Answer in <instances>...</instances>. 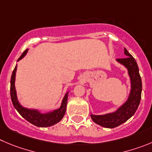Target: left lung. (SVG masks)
I'll return each instance as SVG.
<instances>
[{
	"label": "left lung",
	"mask_w": 152,
	"mask_h": 152,
	"mask_svg": "<svg viewBox=\"0 0 152 152\" xmlns=\"http://www.w3.org/2000/svg\"><path fill=\"white\" fill-rule=\"evenodd\" d=\"M125 58L116 59L127 69L130 80V91L127 100L115 112L105 115H91L94 122L106 128H114L134 115L140 105L142 94V79L134 58L124 48Z\"/></svg>",
	"instance_id": "1"
}]
</instances>
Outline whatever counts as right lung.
Wrapping results in <instances>:
<instances>
[{"label": "right lung", "instance_id": "1", "mask_svg": "<svg viewBox=\"0 0 152 152\" xmlns=\"http://www.w3.org/2000/svg\"><path fill=\"white\" fill-rule=\"evenodd\" d=\"M28 49H26L25 52L22 53L20 58L18 59L17 61L23 58L25 55L28 52ZM17 69V64L15 65V69L12 71V76H11L10 79V96L11 100H12V104L15 110L18 112V113L25 119L28 122L37 127H50V126L54 125V124L58 123L59 121L63 118L64 116L66 110V103H67V97L68 93L69 91L66 92V94L62 100L61 105L60 108L55 110L54 111L49 112L46 113H42L39 110H35V109H28L22 106L18 102V98H17L16 90L15 87V73Z\"/></svg>", "mask_w": 152, "mask_h": 152}]
</instances>
